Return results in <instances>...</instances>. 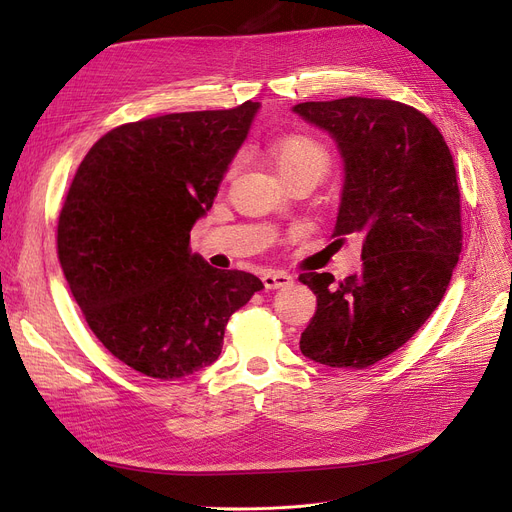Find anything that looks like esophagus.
<instances>
[{
    "instance_id": "34e87169",
    "label": "esophagus",
    "mask_w": 512,
    "mask_h": 512,
    "mask_svg": "<svg viewBox=\"0 0 512 512\" xmlns=\"http://www.w3.org/2000/svg\"><path fill=\"white\" fill-rule=\"evenodd\" d=\"M262 283L267 290H281V288H288V285L294 283V279L288 273H279V271H269L264 273Z\"/></svg>"
}]
</instances>
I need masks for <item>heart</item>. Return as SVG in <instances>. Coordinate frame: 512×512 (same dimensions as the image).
Returning a JSON list of instances; mask_svg holds the SVG:
<instances>
[{
	"instance_id": "obj_1",
	"label": "heart",
	"mask_w": 512,
	"mask_h": 512,
	"mask_svg": "<svg viewBox=\"0 0 512 512\" xmlns=\"http://www.w3.org/2000/svg\"><path fill=\"white\" fill-rule=\"evenodd\" d=\"M271 159L279 176H290L298 172L323 174L330 166V151L321 140L309 134H288L275 140L271 149Z\"/></svg>"
}]
</instances>
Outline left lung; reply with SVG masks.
<instances>
[{"instance_id": "8db88e82", "label": "left lung", "mask_w": 512, "mask_h": 512, "mask_svg": "<svg viewBox=\"0 0 512 512\" xmlns=\"http://www.w3.org/2000/svg\"><path fill=\"white\" fill-rule=\"evenodd\" d=\"M292 111L336 142L344 182L334 237L357 235L363 260L340 283L330 273L298 277L317 296L300 351L363 370L420 330L452 279L462 250L454 159L433 121L395 100L349 96Z\"/></svg>"}]
</instances>
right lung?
Returning <instances> with one entry per match:
<instances>
[{"label":"right lung","instance_id":"add662e5","mask_svg":"<svg viewBox=\"0 0 512 512\" xmlns=\"http://www.w3.org/2000/svg\"><path fill=\"white\" fill-rule=\"evenodd\" d=\"M258 109L134 121L79 163L58 218L60 267L94 336L140 374L176 380L212 365L229 317L264 288L189 250Z\"/></svg>","mask_w":512,"mask_h":512}]
</instances>
